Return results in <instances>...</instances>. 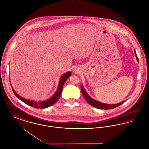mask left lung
Wrapping results in <instances>:
<instances>
[{"instance_id": "8db88e82", "label": "left lung", "mask_w": 149, "mask_h": 149, "mask_svg": "<svg viewBox=\"0 0 149 149\" xmlns=\"http://www.w3.org/2000/svg\"><path fill=\"white\" fill-rule=\"evenodd\" d=\"M135 54L136 57V60L137 61H138L139 64V58L137 56V55H136V51H135ZM81 93L83 95V97H84L85 100H86V102L91 105V106H92L94 107H95L97 108H98V109H113L116 107H117L120 106L121 104H122L124 102H125L127 100H125V101H123L122 102H120L119 103H117V104H106V103H103L102 102H100L99 101H97L95 99H93L92 98H91L89 95L87 93V92H86L83 85H81Z\"/></svg>"}]
</instances>
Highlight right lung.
<instances>
[{
  "instance_id": "right-lung-1",
  "label": "right lung",
  "mask_w": 149,
  "mask_h": 149,
  "mask_svg": "<svg viewBox=\"0 0 149 149\" xmlns=\"http://www.w3.org/2000/svg\"><path fill=\"white\" fill-rule=\"evenodd\" d=\"M71 74V72L70 71L66 72L64 74L60 79V81H59V83H58L57 91H56V92L55 93V94H54V95L49 99L43 100V101L40 100V101L37 102L35 100H31L23 98V97H22L21 96L19 95L17 93L15 92L14 89L12 86V84H10V85H11L12 91L14 93L15 95L18 99H20L23 102L27 104V105L35 107L36 108H47V107L52 106L56 102L62 93L64 83H65L66 80L70 77Z\"/></svg>"
}]
</instances>
